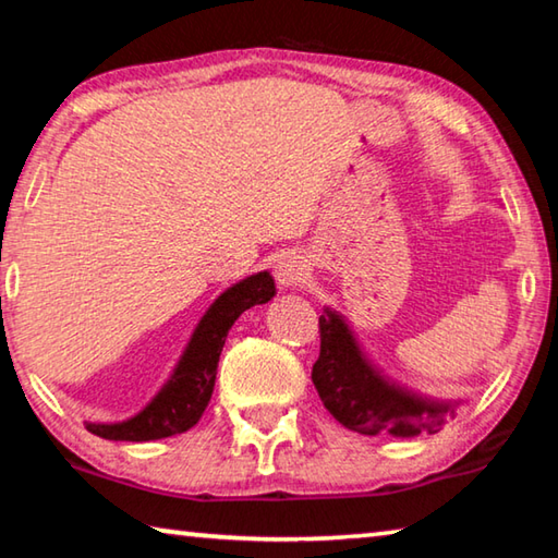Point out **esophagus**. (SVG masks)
Listing matches in <instances>:
<instances>
[{
    "label": "esophagus",
    "instance_id": "34e87169",
    "mask_svg": "<svg viewBox=\"0 0 558 558\" xmlns=\"http://www.w3.org/2000/svg\"><path fill=\"white\" fill-rule=\"evenodd\" d=\"M307 260L300 253H286L276 263V280L280 288H298L307 278Z\"/></svg>",
    "mask_w": 558,
    "mask_h": 558
}]
</instances>
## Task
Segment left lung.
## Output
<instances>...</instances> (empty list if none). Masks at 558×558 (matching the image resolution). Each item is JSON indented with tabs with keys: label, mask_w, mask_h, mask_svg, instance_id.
Returning <instances> with one entry per match:
<instances>
[{
	"label": "left lung",
	"mask_w": 558,
	"mask_h": 558,
	"mask_svg": "<svg viewBox=\"0 0 558 558\" xmlns=\"http://www.w3.org/2000/svg\"><path fill=\"white\" fill-rule=\"evenodd\" d=\"M319 339L313 384L325 409L344 428L362 436L389 433L393 438H413L438 433L456 415L458 401H433L413 393L374 366L352 327L332 307H325L319 317Z\"/></svg>",
	"instance_id": "8db88e82"
}]
</instances>
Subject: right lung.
Masks as SVG:
<instances>
[{"mask_svg":"<svg viewBox=\"0 0 558 558\" xmlns=\"http://www.w3.org/2000/svg\"><path fill=\"white\" fill-rule=\"evenodd\" d=\"M276 295V280L268 270L256 272L226 288L206 310L184 347L174 372L143 411L128 421L90 423L86 428L106 440L145 442L184 433L196 426L211 401L226 335L245 310L266 305Z\"/></svg>","mask_w":558,"mask_h":558,"instance_id":"1","label":"right lung"}]
</instances>
